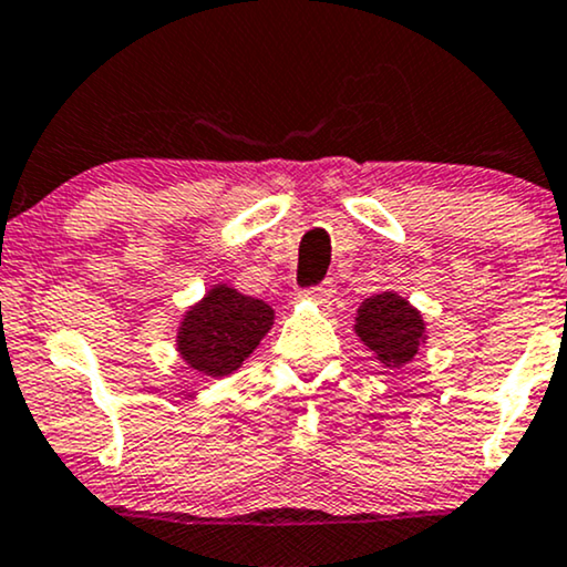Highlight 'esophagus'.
I'll list each match as a JSON object with an SVG mask.
<instances>
[{"mask_svg":"<svg viewBox=\"0 0 567 567\" xmlns=\"http://www.w3.org/2000/svg\"><path fill=\"white\" fill-rule=\"evenodd\" d=\"M303 296L311 298V301L319 306H330L332 301H336V282H332V279H324V282L313 285V288L306 290Z\"/></svg>","mask_w":567,"mask_h":567,"instance_id":"esophagus-1","label":"esophagus"}]
</instances>
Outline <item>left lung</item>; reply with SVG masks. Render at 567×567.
Masks as SVG:
<instances>
[{"label":"left lung","mask_w":567,"mask_h":567,"mask_svg":"<svg viewBox=\"0 0 567 567\" xmlns=\"http://www.w3.org/2000/svg\"><path fill=\"white\" fill-rule=\"evenodd\" d=\"M357 332L383 364L399 367L412 361L417 353L425 338V324H422L420 311L412 309L404 298L395 292H380L361 303Z\"/></svg>","instance_id":"left-lung-1"}]
</instances>
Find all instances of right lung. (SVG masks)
Wrapping results in <instances>:
<instances>
[{
  "mask_svg": "<svg viewBox=\"0 0 567 567\" xmlns=\"http://www.w3.org/2000/svg\"><path fill=\"white\" fill-rule=\"evenodd\" d=\"M271 319L275 311L264 301L221 285L184 317L179 351L195 370L224 378L261 343Z\"/></svg>",
  "mask_w": 567,
  "mask_h": 567,
  "instance_id": "obj_1",
  "label": "right lung"
}]
</instances>
